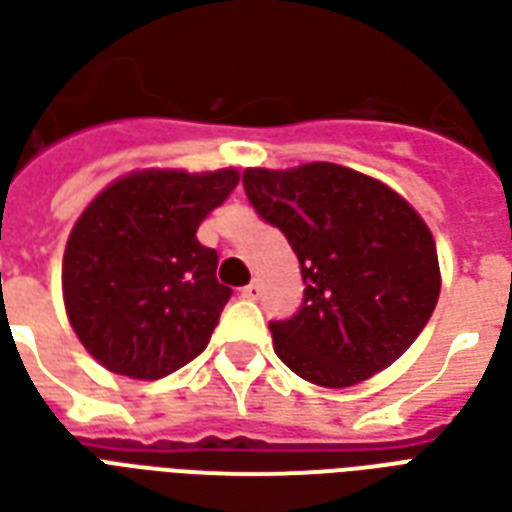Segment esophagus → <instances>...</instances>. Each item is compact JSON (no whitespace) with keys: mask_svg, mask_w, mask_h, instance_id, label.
Here are the masks:
<instances>
[{"mask_svg":"<svg viewBox=\"0 0 512 512\" xmlns=\"http://www.w3.org/2000/svg\"><path fill=\"white\" fill-rule=\"evenodd\" d=\"M241 296H244V299H257V296H260V282H257V279H252V282H249V285L241 290Z\"/></svg>","mask_w":512,"mask_h":512,"instance_id":"34e87169","label":"esophagus"}]
</instances>
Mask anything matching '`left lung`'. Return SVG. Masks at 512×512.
I'll return each mask as SVG.
<instances>
[{
	"mask_svg": "<svg viewBox=\"0 0 512 512\" xmlns=\"http://www.w3.org/2000/svg\"><path fill=\"white\" fill-rule=\"evenodd\" d=\"M255 211L299 257L304 304L271 323L274 351L310 384L343 389L406 354L436 310V241L406 197L351 167L244 169Z\"/></svg>",
	"mask_w": 512,
	"mask_h": 512,
	"instance_id": "left-lung-1",
	"label": "left lung"
}]
</instances>
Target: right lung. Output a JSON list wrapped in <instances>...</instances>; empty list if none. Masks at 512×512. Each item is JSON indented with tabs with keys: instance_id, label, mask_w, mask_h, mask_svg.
I'll use <instances>...</instances> for the list:
<instances>
[{
	"instance_id": "right-lung-1",
	"label": "right lung",
	"mask_w": 512,
	"mask_h": 512,
	"mask_svg": "<svg viewBox=\"0 0 512 512\" xmlns=\"http://www.w3.org/2000/svg\"><path fill=\"white\" fill-rule=\"evenodd\" d=\"M235 167L134 169L98 191L62 255V301L87 354L117 376L156 381L205 351L230 288L197 241L238 186Z\"/></svg>"
}]
</instances>
